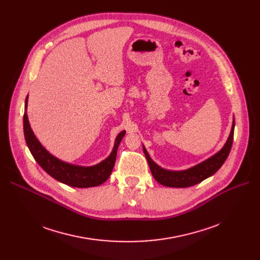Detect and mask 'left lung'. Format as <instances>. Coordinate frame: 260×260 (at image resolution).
I'll list each match as a JSON object with an SVG mask.
<instances>
[{
	"label": "left lung",
	"mask_w": 260,
	"mask_h": 260,
	"mask_svg": "<svg viewBox=\"0 0 260 260\" xmlns=\"http://www.w3.org/2000/svg\"><path fill=\"white\" fill-rule=\"evenodd\" d=\"M234 127L235 120L233 119V124H232L229 138L219 152H217L215 155L208 158L207 160H204L198 163V165L184 171H169L162 169L149 157L146 148L143 145V152L147 159L149 169H151L154 178L160 184L170 187H188L200 183L204 179L209 178V177L214 175L222 167L224 161L226 160L232 148V144H233Z\"/></svg>",
	"instance_id": "left-lung-1"
}]
</instances>
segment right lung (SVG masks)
<instances>
[{
    "label": "right lung",
    "instance_id": "right-lung-1",
    "mask_svg": "<svg viewBox=\"0 0 260 260\" xmlns=\"http://www.w3.org/2000/svg\"><path fill=\"white\" fill-rule=\"evenodd\" d=\"M27 102L28 95L25 100V112H24V136L29 151L39 166L42 168L48 175L56 180L74 187H91L98 186L105 182L111 176L114 169L118 146L124 137L125 131H122L115 140L113 152L106 159L101 161L98 165L91 167H81L71 163L64 162L54 156H52L47 149L43 147L30 127L28 117H27Z\"/></svg>",
    "mask_w": 260,
    "mask_h": 260
}]
</instances>
